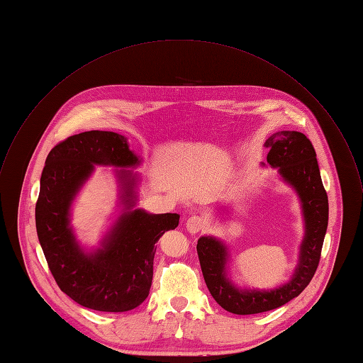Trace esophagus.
I'll return each mask as SVG.
<instances>
[{
	"mask_svg": "<svg viewBox=\"0 0 363 363\" xmlns=\"http://www.w3.org/2000/svg\"><path fill=\"white\" fill-rule=\"evenodd\" d=\"M206 227V221L203 217L199 216H193L186 221V228L190 234H197L200 233L203 228Z\"/></svg>",
	"mask_w": 363,
	"mask_h": 363,
	"instance_id": "esophagus-1",
	"label": "esophagus"
}]
</instances>
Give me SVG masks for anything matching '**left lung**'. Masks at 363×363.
<instances>
[{
    "label": "left lung",
    "instance_id": "left-lung-1",
    "mask_svg": "<svg viewBox=\"0 0 363 363\" xmlns=\"http://www.w3.org/2000/svg\"><path fill=\"white\" fill-rule=\"evenodd\" d=\"M267 163L298 194L304 217V238L291 279L273 290H241L227 277L228 250L214 237H201L197 253L206 284L214 300L233 314L247 315L274 310L297 297L311 281L328 227V197L323 186L317 155L310 139L297 130H279L264 142Z\"/></svg>",
    "mask_w": 363,
    "mask_h": 363
}]
</instances>
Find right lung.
Returning <instances> with one entry per match:
<instances>
[{
    "instance_id": "1",
    "label": "right lung",
    "mask_w": 363,
    "mask_h": 363,
    "mask_svg": "<svg viewBox=\"0 0 363 363\" xmlns=\"http://www.w3.org/2000/svg\"><path fill=\"white\" fill-rule=\"evenodd\" d=\"M139 157L126 138L110 130H89L57 143L48 155L35 208L36 233L49 269L63 293L83 307L122 313L149 294L156 242L179 225V214H149L135 206L136 176L117 170L121 216L94 252H84L70 227L72 203L94 164L135 167Z\"/></svg>"
}]
</instances>
